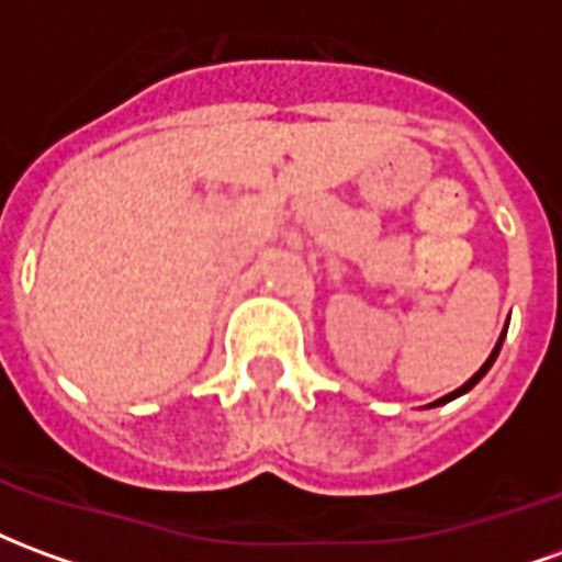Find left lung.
<instances>
[{
  "mask_svg": "<svg viewBox=\"0 0 562 562\" xmlns=\"http://www.w3.org/2000/svg\"><path fill=\"white\" fill-rule=\"evenodd\" d=\"M506 330H508V325H506ZM506 330H503V334H499V340H496L494 352H491V358H487V361H484L482 370H479V373H475V376H472V379H467V382H463V385H460L458 391H451V394H446V397H439V401H436L434 406H439V403L454 401V397H460V394H467V391H470L472 385H479V379H482L484 373H487V370H491V364H494V361H496V355H499V346H503V340H506Z\"/></svg>",
  "mask_w": 562,
  "mask_h": 562,
  "instance_id": "obj_1",
  "label": "left lung"
}]
</instances>
